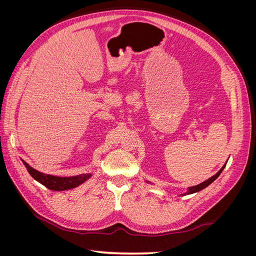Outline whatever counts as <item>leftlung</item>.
Returning <instances> with one entry per match:
<instances>
[{"label": "left lung", "mask_w": 256, "mask_h": 256, "mask_svg": "<svg viewBox=\"0 0 256 256\" xmlns=\"http://www.w3.org/2000/svg\"><path fill=\"white\" fill-rule=\"evenodd\" d=\"M228 162V161H226ZM226 164H224L218 172H216L214 176H212L210 178H208L207 180H205V182H200V184H196V186H193V187H188L187 188V192H184V193H182L180 196H188V194H192V193H196V192H198V191H200V190H203V189H205L206 187H208L209 184H210L212 182H214L216 178L219 177V175L222 173V171L224 170V168H226ZM146 182H148V184H150V182H147L146 180Z\"/></svg>", "instance_id": "obj_1"}]
</instances>
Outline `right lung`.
I'll return each instance as SVG.
<instances>
[{"label":"right lung","mask_w":256,"mask_h":256,"mask_svg":"<svg viewBox=\"0 0 256 256\" xmlns=\"http://www.w3.org/2000/svg\"><path fill=\"white\" fill-rule=\"evenodd\" d=\"M23 164L26 168L28 174L32 176L35 180L44 184L53 191H65L76 188L78 186L82 184L92 176V173H85L76 176H69V177H62V176H54L50 174H44L40 171H37L34 168L30 166L26 161H23Z\"/></svg>","instance_id":"obj_1"}]
</instances>
